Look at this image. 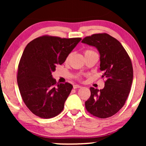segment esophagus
<instances>
[{
    "instance_id": "esophagus-1",
    "label": "esophagus",
    "mask_w": 146,
    "mask_h": 146,
    "mask_svg": "<svg viewBox=\"0 0 146 146\" xmlns=\"http://www.w3.org/2000/svg\"><path fill=\"white\" fill-rule=\"evenodd\" d=\"M82 88L81 86L80 85H78V84H75L74 85V89H76V88Z\"/></svg>"
}]
</instances>
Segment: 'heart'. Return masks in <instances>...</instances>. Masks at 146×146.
Wrapping results in <instances>:
<instances>
[{
    "label": "heart",
    "instance_id": "heart-1",
    "mask_svg": "<svg viewBox=\"0 0 146 146\" xmlns=\"http://www.w3.org/2000/svg\"><path fill=\"white\" fill-rule=\"evenodd\" d=\"M93 52H94V51H92V50H86V51H85V52H84V55H86V54H88L93 53ZM70 55H69L68 56V57L66 58V61L68 60V59H69V58H70Z\"/></svg>",
    "mask_w": 146,
    "mask_h": 146
}]
</instances>
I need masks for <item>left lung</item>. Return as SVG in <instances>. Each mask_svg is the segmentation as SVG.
<instances>
[{
  "instance_id": "left-lung-1",
  "label": "left lung",
  "mask_w": 146,
  "mask_h": 146,
  "mask_svg": "<svg viewBox=\"0 0 146 146\" xmlns=\"http://www.w3.org/2000/svg\"><path fill=\"white\" fill-rule=\"evenodd\" d=\"M84 44L99 52L102 78L106 81L103 89L90 87L91 96L85 102L91 114L100 118L112 116L123 106L133 81L131 60L121 43L108 34H95L84 38Z\"/></svg>"
}]
</instances>
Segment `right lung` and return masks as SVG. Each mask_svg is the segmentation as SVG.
Returning a JSON list of instances; mask_svg holds the SVG:
<instances>
[{
    "instance_id": "obj_1",
    "label": "right lung",
    "mask_w": 146,
    "mask_h": 146,
    "mask_svg": "<svg viewBox=\"0 0 146 146\" xmlns=\"http://www.w3.org/2000/svg\"><path fill=\"white\" fill-rule=\"evenodd\" d=\"M81 40L43 36L29 42L24 50L17 82L24 102L34 114L47 119L62 111L73 86L56 83L52 73L57 65L64 62Z\"/></svg>"
}]
</instances>
